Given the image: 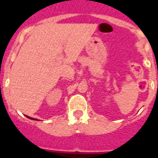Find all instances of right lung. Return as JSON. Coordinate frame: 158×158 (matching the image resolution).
Wrapping results in <instances>:
<instances>
[{
    "mask_svg": "<svg viewBox=\"0 0 158 158\" xmlns=\"http://www.w3.org/2000/svg\"><path fill=\"white\" fill-rule=\"evenodd\" d=\"M26 116H27V118H31V119H33V120H38V119H36V118H30V117L27 116V115H26Z\"/></svg>",
    "mask_w": 158,
    "mask_h": 158,
    "instance_id": "1",
    "label": "right lung"
}]
</instances>
